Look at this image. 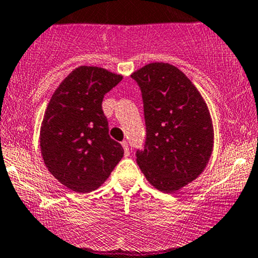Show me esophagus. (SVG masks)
Instances as JSON below:
<instances>
[{
  "mask_svg": "<svg viewBox=\"0 0 258 258\" xmlns=\"http://www.w3.org/2000/svg\"><path fill=\"white\" fill-rule=\"evenodd\" d=\"M121 146H123V149H124V154H125V156H129V145H128V143H126V141H123V143H121Z\"/></svg>",
  "mask_w": 258,
  "mask_h": 258,
  "instance_id": "esophagus-1",
  "label": "esophagus"
}]
</instances>
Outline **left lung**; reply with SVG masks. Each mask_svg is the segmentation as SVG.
Wrapping results in <instances>:
<instances>
[{"label":"left lung","mask_w":258,"mask_h":258,"mask_svg":"<svg viewBox=\"0 0 258 258\" xmlns=\"http://www.w3.org/2000/svg\"><path fill=\"white\" fill-rule=\"evenodd\" d=\"M144 103L146 141L137 162L149 183L172 193L207 167L214 130L206 101L176 66L151 62L132 74Z\"/></svg>","instance_id":"8db88e82"}]
</instances>
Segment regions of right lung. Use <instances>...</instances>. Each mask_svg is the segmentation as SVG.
Listing matches in <instances>:
<instances>
[{
	"mask_svg": "<svg viewBox=\"0 0 258 258\" xmlns=\"http://www.w3.org/2000/svg\"><path fill=\"white\" fill-rule=\"evenodd\" d=\"M121 79L106 69L79 66L52 93L40 128L41 156L49 172L71 190L97 189L123 157L102 109L104 95Z\"/></svg>",
	"mask_w": 258,
	"mask_h": 258,
	"instance_id": "1",
	"label": "right lung"
}]
</instances>
